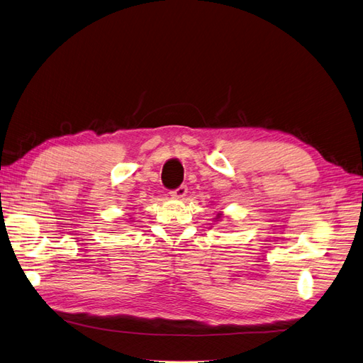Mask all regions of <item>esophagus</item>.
Returning a JSON list of instances; mask_svg holds the SVG:
<instances>
[{"instance_id": "34e87169", "label": "esophagus", "mask_w": 363, "mask_h": 363, "mask_svg": "<svg viewBox=\"0 0 363 363\" xmlns=\"http://www.w3.org/2000/svg\"><path fill=\"white\" fill-rule=\"evenodd\" d=\"M169 194H171V197L177 199V200H182V199H184V197H186V194H188V186H186V184H182V186H179L177 189L171 191Z\"/></svg>"}]
</instances>
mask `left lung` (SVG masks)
Returning <instances> with one entry per match:
<instances>
[{"label": "left lung", "instance_id": "obj_1", "mask_svg": "<svg viewBox=\"0 0 363 363\" xmlns=\"http://www.w3.org/2000/svg\"><path fill=\"white\" fill-rule=\"evenodd\" d=\"M220 217H221V213H218V215H217V218H215V220H217V221H218V218H220Z\"/></svg>", "mask_w": 363, "mask_h": 363}]
</instances>
